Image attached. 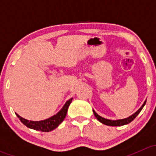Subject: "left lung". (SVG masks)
<instances>
[{
    "mask_svg": "<svg viewBox=\"0 0 156 156\" xmlns=\"http://www.w3.org/2000/svg\"><path fill=\"white\" fill-rule=\"evenodd\" d=\"M146 102V101L144 102V103L143 104V106H141V107L139 108V110H138L137 112H136L134 114H133L131 116L127 118V119H121V120H115V121L114 120H108V119H104V118H103V117H101V116L99 115L98 114H97V113L95 112V111H94V110H93V111H94V115H95V117L97 118V120L100 121V122H101V123H103V125H108V126H122V125H127L128 123L131 122L132 121H133V119H134L138 115V114L140 112V111L143 109L144 106H145Z\"/></svg>",
    "mask_w": 156,
    "mask_h": 156,
    "instance_id": "8db88e82",
    "label": "left lung"
}]
</instances>
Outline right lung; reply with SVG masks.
Masks as SVG:
<instances>
[{
    "label": "right lung",
    "mask_w": 156,
    "mask_h": 156,
    "mask_svg": "<svg viewBox=\"0 0 156 156\" xmlns=\"http://www.w3.org/2000/svg\"><path fill=\"white\" fill-rule=\"evenodd\" d=\"M72 98L68 100L66 103V104L64 105L63 107L62 108V109L57 114L49 118V119H46V120L34 122V121L26 120V119H23L21 116L19 115L18 114H16V115L20 119V120L21 121L22 123L26 125V127H29V128L34 129V130H40V131L43 132L51 131V130H54L55 128H56V127L59 126L61 124V122L64 120V119L66 118V115L69 105L72 103Z\"/></svg>",
    "instance_id": "1"
}]
</instances>
